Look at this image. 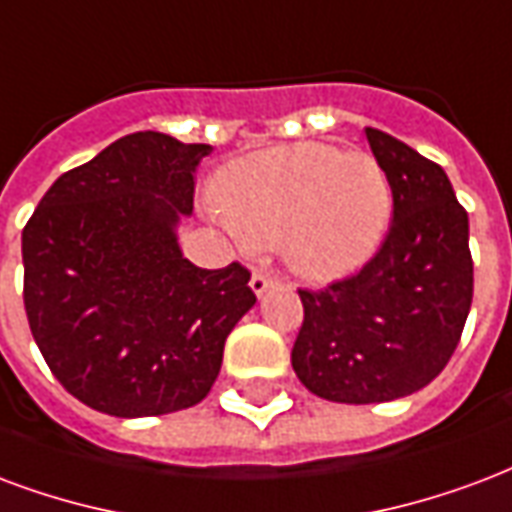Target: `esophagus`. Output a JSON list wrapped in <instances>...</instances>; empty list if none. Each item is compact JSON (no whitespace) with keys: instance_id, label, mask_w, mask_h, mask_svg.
I'll return each instance as SVG.
<instances>
[{"instance_id":"1","label":"esophagus","mask_w":512,"mask_h":512,"mask_svg":"<svg viewBox=\"0 0 512 512\" xmlns=\"http://www.w3.org/2000/svg\"><path fill=\"white\" fill-rule=\"evenodd\" d=\"M276 285V276L271 274V271H255L252 274V282H249V287H252V293L255 295H263L268 290V287Z\"/></svg>"}]
</instances>
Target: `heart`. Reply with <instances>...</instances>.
<instances>
[{
  "label": "heart",
  "instance_id": "obj_1",
  "mask_svg": "<svg viewBox=\"0 0 512 512\" xmlns=\"http://www.w3.org/2000/svg\"><path fill=\"white\" fill-rule=\"evenodd\" d=\"M227 225L249 244H276L295 274L333 282L380 249L393 189L372 154L293 143L227 162L214 181Z\"/></svg>",
  "mask_w": 512,
  "mask_h": 512
}]
</instances>
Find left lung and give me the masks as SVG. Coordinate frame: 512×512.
Instances as JSON below:
<instances>
[{
  "mask_svg": "<svg viewBox=\"0 0 512 512\" xmlns=\"http://www.w3.org/2000/svg\"><path fill=\"white\" fill-rule=\"evenodd\" d=\"M393 189V222L358 274L298 290V380L320 399L380 404L426 388L456 350L472 306L469 219L437 162L366 127Z\"/></svg>",
  "mask_w": 512,
  "mask_h": 512,
  "instance_id": "1",
  "label": "left lung"
}]
</instances>
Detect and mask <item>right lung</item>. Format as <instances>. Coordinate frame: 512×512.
<instances>
[{
	"mask_svg": "<svg viewBox=\"0 0 512 512\" xmlns=\"http://www.w3.org/2000/svg\"><path fill=\"white\" fill-rule=\"evenodd\" d=\"M206 143L132 132L62 173L21 236L24 306L48 369L105 415L187 410L217 380L227 333L255 306L241 263L198 268L192 214Z\"/></svg>",
	"mask_w": 512,
	"mask_h": 512,
	"instance_id": "right-lung-1",
	"label": "right lung"
}]
</instances>
